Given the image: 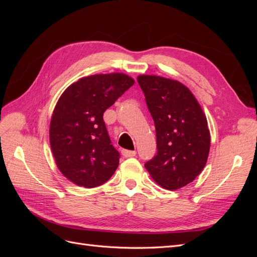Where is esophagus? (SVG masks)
Here are the masks:
<instances>
[{"mask_svg":"<svg viewBox=\"0 0 257 257\" xmlns=\"http://www.w3.org/2000/svg\"><path fill=\"white\" fill-rule=\"evenodd\" d=\"M122 154L123 157L125 158H132V157H135L136 155V151H132V150H122Z\"/></svg>","mask_w":257,"mask_h":257,"instance_id":"1","label":"esophagus"}]
</instances>
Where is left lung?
I'll use <instances>...</instances> for the list:
<instances>
[{
  "instance_id": "obj_1",
  "label": "left lung",
  "mask_w": 257,
  "mask_h": 257,
  "mask_svg": "<svg viewBox=\"0 0 257 257\" xmlns=\"http://www.w3.org/2000/svg\"><path fill=\"white\" fill-rule=\"evenodd\" d=\"M137 81L157 133L158 153L145 167L163 189H181L203 172L208 160L210 132L206 114L181 82L155 75H139Z\"/></svg>"
}]
</instances>
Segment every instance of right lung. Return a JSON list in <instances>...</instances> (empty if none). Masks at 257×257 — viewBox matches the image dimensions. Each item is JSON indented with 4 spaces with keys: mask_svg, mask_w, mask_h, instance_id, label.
Here are the masks:
<instances>
[{
    "mask_svg": "<svg viewBox=\"0 0 257 257\" xmlns=\"http://www.w3.org/2000/svg\"><path fill=\"white\" fill-rule=\"evenodd\" d=\"M135 80L123 73L80 78L62 93L50 121L54 161L65 178L91 189L109 180L119 165L103 114Z\"/></svg>",
    "mask_w": 257,
    "mask_h": 257,
    "instance_id": "right-lung-1",
    "label": "right lung"
}]
</instances>
